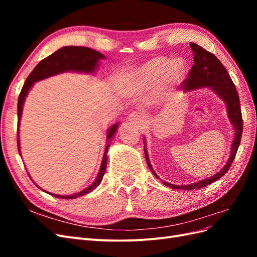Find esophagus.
<instances>
[{
    "mask_svg": "<svg viewBox=\"0 0 257 257\" xmlns=\"http://www.w3.org/2000/svg\"><path fill=\"white\" fill-rule=\"evenodd\" d=\"M128 122H131L132 124H138V123H142L144 120V114L143 113H139V112H132L128 115Z\"/></svg>",
    "mask_w": 257,
    "mask_h": 257,
    "instance_id": "esophagus-1",
    "label": "esophagus"
}]
</instances>
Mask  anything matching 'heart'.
Instances as JSON below:
<instances>
[{"label": "heart", "instance_id": "b5f03b06", "mask_svg": "<svg viewBox=\"0 0 257 257\" xmlns=\"http://www.w3.org/2000/svg\"><path fill=\"white\" fill-rule=\"evenodd\" d=\"M186 75L185 62L181 59L170 61L165 57L148 60L128 74V81L138 88L149 89L160 83L167 88L181 82Z\"/></svg>", "mask_w": 257, "mask_h": 257}]
</instances>
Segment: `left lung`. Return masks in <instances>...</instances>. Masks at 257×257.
<instances>
[{"label":"left lung","mask_w":257,"mask_h":257,"mask_svg":"<svg viewBox=\"0 0 257 257\" xmlns=\"http://www.w3.org/2000/svg\"><path fill=\"white\" fill-rule=\"evenodd\" d=\"M191 48L193 50L194 56V65L192 66L191 71L189 73V77L186 78L181 85L184 92H190L196 89L201 88H208L211 90L214 94L223 100L225 106H226L227 116L231 123L232 127L235 130L234 139H232L231 147H230V155L224 167L217 172L215 175L209 177L204 180H200L198 182H194L192 184H184V185H178L172 183H164L168 188L177 189V190H194V189H200L204 186L212 183L216 180H219L221 177H223L227 173L229 169L232 161H234L236 153L238 150V147L240 145L241 135H242V128H243V122H242V115H241L240 109V102L239 96L236 90L234 82H232L228 72L224 65L221 63L220 60L217 59L214 54L210 53L209 51L201 48L197 44L191 43ZM144 144H145V155L147 164L151 169L153 175L158 178V175L154 173L152 165L149 160V154L147 151L146 147V138L144 137Z\"/></svg>","instance_id":"obj_1"}]
</instances>
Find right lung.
<instances>
[{"label":"right lung","instance_id":"right-lung-1","mask_svg":"<svg viewBox=\"0 0 257 257\" xmlns=\"http://www.w3.org/2000/svg\"><path fill=\"white\" fill-rule=\"evenodd\" d=\"M106 59L104 54L100 52L90 49L88 47H79V46H65V47H62L61 49L57 50L56 52H53L50 54L49 57L46 59L42 60L40 63H38L35 68L29 75L27 78L25 84H23L22 90L20 92V95L18 98V150L19 154H21L20 151V142H19V126H20V120H21V115H22V109H23V105H25V100L26 97L28 96L30 90L32 89L35 82L44 80L46 78H49V77L56 76L62 73H66V72H74V73H81V74H91L94 75L96 69H98L99 66V62L100 60ZM120 123H115L112 126L107 130V135H106V148H105V152H104V157L102 164H100L99 167V172L95 178V180L93 181L91 185H89L88 188H85L84 190L71 194V195H58V194H51L49 192H44L51 194V195L56 196L58 198H63V199H74L77 197H80L85 195L90 192H92L94 189H96L97 186L100 184L103 180V177L106 172V166H107V152H108V148H109L110 144L109 142L113 138L116 130L119 127ZM31 178V177H30Z\"/></svg>","mask_w":257,"mask_h":257}]
</instances>
